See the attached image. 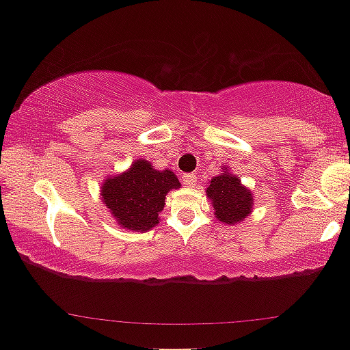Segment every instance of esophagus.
<instances>
[{
  "instance_id": "esophagus-1",
  "label": "esophagus",
  "mask_w": 350,
  "mask_h": 350,
  "mask_svg": "<svg viewBox=\"0 0 350 350\" xmlns=\"http://www.w3.org/2000/svg\"><path fill=\"white\" fill-rule=\"evenodd\" d=\"M182 180H184V185H187V187H195L196 176L193 173H187L182 176Z\"/></svg>"
}]
</instances>
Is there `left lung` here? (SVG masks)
<instances>
[{"instance_id": "left-lung-1", "label": "left lung", "mask_w": 350, "mask_h": 350, "mask_svg": "<svg viewBox=\"0 0 350 350\" xmlns=\"http://www.w3.org/2000/svg\"><path fill=\"white\" fill-rule=\"evenodd\" d=\"M206 195L213 201L215 217L226 225L243 222L252 213L254 198L250 190L226 170L211 179Z\"/></svg>"}]
</instances>
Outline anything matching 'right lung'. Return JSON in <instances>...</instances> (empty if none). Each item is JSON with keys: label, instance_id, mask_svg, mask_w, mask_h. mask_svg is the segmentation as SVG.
Segmentation results:
<instances>
[{"label": "right lung", "instance_id": "right-lung-1", "mask_svg": "<svg viewBox=\"0 0 350 350\" xmlns=\"http://www.w3.org/2000/svg\"><path fill=\"white\" fill-rule=\"evenodd\" d=\"M179 187L173 171H159L139 159L125 173L107 177L101 187V200L122 228L144 233L160 222L159 213L165 208L166 193Z\"/></svg>", "mask_w": 350, "mask_h": 350}]
</instances>
